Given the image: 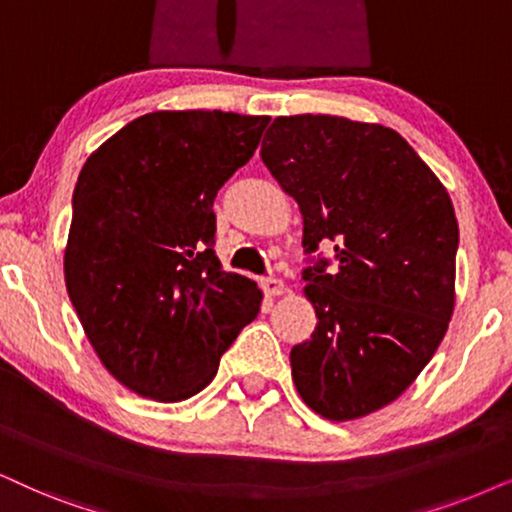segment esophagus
<instances>
[{
  "label": "esophagus",
  "mask_w": 512,
  "mask_h": 512,
  "mask_svg": "<svg viewBox=\"0 0 512 512\" xmlns=\"http://www.w3.org/2000/svg\"><path fill=\"white\" fill-rule=\"evenodd\" d=\"M262 290L269 297L283 295V293H286V283H283L281 278H262Z\"/></svg>",
  "instance_id": "34e87169"
}]
</instances>
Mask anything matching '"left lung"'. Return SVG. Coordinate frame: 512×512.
<instances>
[{"label":"left lung","instance_id":"obj_1","mask_svg":"<svg viewBox=\"0 0 512 512\" xmlns=\"http://www.w3.org/2000/svg\"><path fill=\"white\" fill-rule=\"evenodd\" d=\"M262 160L302 215V245L335 243L304 269L312 338L290 349L309 409L354 420L392 404L437 352L456 302L458 222L409 141L338 115L276 118Z\"/></svg>","mask_w":512,"mask_h":512}]
</instances>
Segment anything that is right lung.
<instances>
[{
    "mask_svg": "<svg viewBox=\"0 0 512 512\" xmlns=\"http://www.w3.org/2000/svg\"><path fill=\"white\" fill-rule=\"evenodd\" d=\"M267 115L155 111L82 165L63 274L84 335L118 383L155 401L198 394L255 319L262 290L222 271L215 203Z\"/></svg>",
    "mask_w": 512,
    "mask_h": 512,
    "instance_id": "add662e5",
    "label": "right lung"
}]
</instances>
